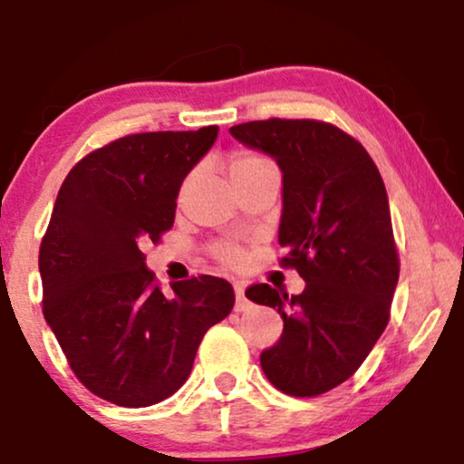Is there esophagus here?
Instances as JSON below:
<instances>
[{"label": "esophagus", "mask_w": 464, "mask_h": 464, "mask_svg": "<svg viewBox=\"0 0 464 464\" xmlns=\"http://www.w3.org/2000/svg\"><path fill=\"white\" fill-rule=\"evenodd\" d=\"M250 301L246 299V295H244V287L236 284V312H244L248 310Z\"/></svg>", "instance_id": "1"}]
</instances>
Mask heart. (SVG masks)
<instances>
[{
    "instance_id": "1",
    "label": "heart",
    "mask_w": 464,
    "mask_h": 464,
    "mask_svg": "<svg viewBox=\"0 0 464 464\" xmlns=\"http://www.w3.org/2000/svg\"><path fill=\"white\" fill-rule=\"evenodd\" d=\"M262 165H270L268 159L257 157V154L250 152H236L228 159V177H231L233 183H237L239 179L246 177L253 169L262 168ZM214 253L216 257L227 266H237L242 262V248L236 246V244H220V246L214 248Z\"/></svg>"
}]
</instances>
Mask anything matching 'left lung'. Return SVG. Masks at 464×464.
<instances>
[{"label":"left lung","instance_id":"left-lung-1","mask_svg":"<svg viewBox=\"0 0 464 464\" xmlns=\"http://www.w3.org/2000/svg\"><path fill=\"white\" fill-rule=\"evenodd\" d=\"M228 132L279 165V244L290 250L281 264L305 281L296 296L268 284L246 290L284 318L259 362L285 395H323L360 369L388 324L399 257L384 180L362 143L324 121H246Z\"/></svg>","mask_w":464,"mask_h":464}]
</instances>
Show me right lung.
I'll return each mask as SVG.
<instances>
[{"label": "right lung", "instance_id": "add662e5", "mask_svg": "<svg viewBox=\"0 0 464 464\" xmlns=\"http://www.w3.org/2000/svg\"><path fill=\"white\" fill-rule=\"evenodd\" d=\"M216 137L218 126L121 137L73 165L56 196L39 250L44 316L78 380L117 406L174 395L236 303L211 275L165 296L141 253L174 225L180 185Z\"/></svg>", "mask_w": 464, "mask_h": 464}]
</instances>
